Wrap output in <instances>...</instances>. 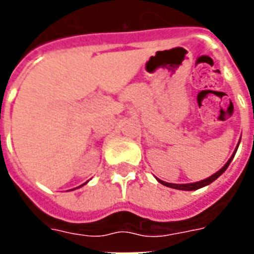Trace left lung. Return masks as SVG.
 <instances>
[{"label": "left lung", "mask_w": 254, "mask_h": 254, "mask_svg": "<svg viewBox=\"0 0 254 254\" xmlns=\"http://www.w3.org/2000/svg\"><path fill=\"white\" fill-rule=\"evenodd\" d=\"M239 143H240V142H239ZM237 147H239V145H237ZM237 147H236V150L233 151V154L231 155V158H229L228 161H227V163H225L224 166L221 167V169L219 170V171H216V173L213 174V175H211V177H208V178H205V179H203V181L195 182V183H185V185H177V183H167V182L161 181V179H158V178H157V181H158L159 183H161V185L166 186V187H170V189L182 190V191H195V190H197V189H201V187H204V186L211 185V183H212L213 181H216L217 178L220 177L221 174L224 173L225 170L228 169L229 163L232 162L233 157H235V154H236Z\"/></svg>", "instance_id": "1"}]
</instances>
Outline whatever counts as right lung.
Listing matches in <instances>:
<instances>
[{"instance_id":"1","label":"right lung","mask_w":254,"mask_h":254,"mask_svg":"<svg viewBox=\"0 0 254 254\" xmlns=\"http://www.w3.org/2000/svg\"><path fill=\"white\" fill-rule=\"evenodd\" d=\"M87 183H88V182H85L84 185H87ZM84 185H81V186H84ZM81 186H79V187H81ZM79 187H76V189H79ZM76 189H72V190H76Z\"/></svg>"}]
</instances>
